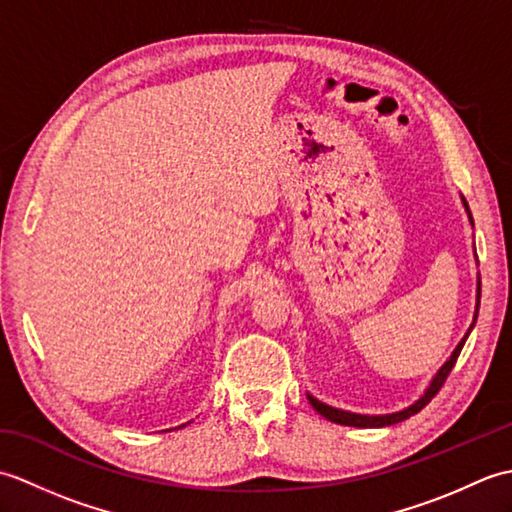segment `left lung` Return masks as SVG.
<instances>
[{
    "label": "left lung",
    "mask_w": 512,
    "mask_h": 512,
    "mask_svg": "<svg viewBox=\"0 0 512 512\" xmlns=\"http://www.w3.org/2000/svg\"><path fill=\"white\" fill-rule=\"evenodd\" d=\"M462 204H464L466 213H469V222H471V226H473V215H471V211H469V204H466V200H464V198H462ZM473 248H475V246H473ZM480 288H482V286H480V277H477V299H475V314H473V323H471L469 332H466V334L462 336V341H460L458 345H455L453 354L447 358V361H444V365L438 369L436 376L431 378L429 387L424 389V394H422V396H420L416 402H411L409 407L400 409V411H391V413H378V416H369V413H354V411L336 409V407H332V405H325V402H321L319 398H314L312 394H308V400H310V405L314 407V411L321 413V416H323L325 420L336 422V424H343V427H358V429H380V427H391V424H396V422H402V420H407V418H411V416H416V413H418L422 407H427L429 402H431V398L438 394L440 387L444 385V380H447V376L451 374V369H453L455 361H458V356H460V352H462V347H464L466 339H469L471 330L475 328L477 310H480Z\"/></svg>",
    "instance_id": "obj_1"
}]
</instances>
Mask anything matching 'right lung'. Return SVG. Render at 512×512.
<instances>
[{"instance_id": "right-lung-1", "label": "right lung", "mask_w": 512, "mask_h": 512, "mask_svg": "<svg viewBox=\"0 0 512 512\" xmlns=\"http://www.w3.org/2000/svg\"><path fill=\"white\" fill-rule=\"evenodd\" d=\"M189 422H191V420H189ZM189 422H184V424H180V427H178V429H182V427H187V424H189ZM169 431H171V429H169Z\"/></svg>"}]
</instances>
